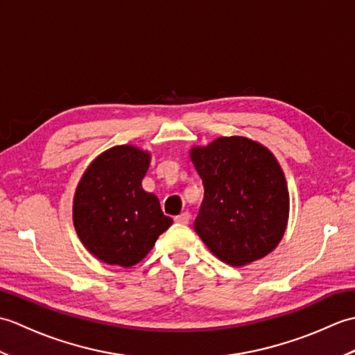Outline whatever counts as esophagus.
<instances>
[{"label":"esophagus","mask_w":355,"mask_h":355,"mask_svg":"<svg viewBox=\"0 0 355 355\" xmlns=\"http://www.w3.org/2000/svg\"><path fill=\"white\" fill-rule=\"evenodd\" d=\"M175 221L180 223V224H189V221H191V214H189V212L180 214L178 216H175Z\"/></svg>","instance_id":"1"}]
</instances>
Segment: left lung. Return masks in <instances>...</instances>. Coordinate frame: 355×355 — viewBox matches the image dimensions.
<instances>
[{
	"mask_svg": "<svg viewBox=\"0 0 355 355\" xmlns=\"http://www.w3.org/2000/svg\"><path fill=\"white\" fill-rule=\"evenodd\" d=\"M189 155L205 186L193 229L209 250L232 267L273 252L290 214L288 187L273 153L230 135L193 146Z\"/></svg>",
	"mask_w": 355,
	"mask_h": 355,
	"instance_id": "8db88e82",
	"label": "left lung"
}]
</instances>
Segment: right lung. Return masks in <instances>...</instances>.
<instances>
[{"label":"right lung","instance_id":"obj_1","mask_svg":"<svg viewBox=\"0 0 355 355\" xmlns=\"http://www.w3.org/2000/svg\"><path fill=\"white\" fill-rule=\"evenodd\" d=\"M149 163V150L112 146L89 163L74 192L73 224L80 243L110 266H135L172 224L155 195L141 187Z\"/></svg>","mask_w":355,"mask_h":355}]
</instances>
